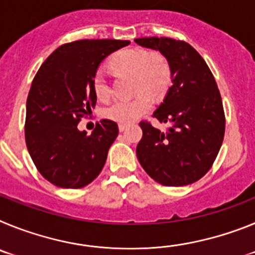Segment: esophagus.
I'll use <instances>...</instances> for the list:
<instances>
[{
  "label": "esophagus",
  "mask_w": 255,
  "mask_h": 255,
  "mask_svg": "<svg viewBox=\"0 0 255 255\" xmlns=\"http://www.w3.org/2000/svg\"><path fill=\"white\" fill-rule=\"evenodd\" d=\"M126 128H128V125H125V124H119V130L120 131H125Z\"/></svg>",
  "instance_id": "esophagus-1"
}]
</instances>
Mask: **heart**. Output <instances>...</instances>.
I'll return each mask as SVG.
<instances>
[{
	"label": "heart",
	"mask_w": 255,
	"mask_h": 255,
	"mask_svg": "<svg viewBox=\"0 0 255 255\" xmlns=\"http://www.w3.org/2000/svg\"><path fill=\"white\" fill-rule=\"evenodd\" d=\"M112 66L121 73L134 75V91L161 96L171 82V69L166 58L145 49H125L112 60ZM93 89L100 100H107L111 93L105 71L98 70L93 78ZM152 107L149 96L141 93L132 100H116L106 107L105 116L117 123L130 124L138 120Z\"/></svg>",
	"instance_id": "obj_1"
}]
</instances>
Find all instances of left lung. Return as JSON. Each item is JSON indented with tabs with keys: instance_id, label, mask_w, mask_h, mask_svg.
<instances>
[{
	"instance_id": "8db88e82",
	"label": "left lung",
	"mask_w": 255,
	"mask_h": 255,
	"mask_svg": "<svg viewBox=\"0 0 255 255\" xmlns=\"http://www.w3.org/2000/svg\"><path fill=\"white\" fill-rule=\"evenodd\" d=\"M135 43L161 52L171 69L172 85L153 112L167 131L140 123L136 147L141 167L154 181L184 186L203 177L218 154L225 135V114L216 80L203 57L182 40L138 38Z\"/></svg>"
}]
</instances>
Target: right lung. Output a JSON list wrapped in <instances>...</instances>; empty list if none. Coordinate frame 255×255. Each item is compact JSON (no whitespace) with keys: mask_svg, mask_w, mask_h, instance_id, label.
Listing matches in <instances>:
<instances>
[{"mask_svg":"<svg viewBox=\"0 0 255 255\" xmlns=\"http://www.w3.org/2000/svg\"><path fill=\"white\" fill-rule=\"evenodd\" d=\"M129 43L75 40L55 49L38 70L26 100L25 140L35 167L53 185L83 188L102 171L117 124L101 120L91 135L78 124L96 106L93 78L101 62Z\"/></svg>","mask_w":255,"mask_h":255,"instance_id":"obj_1","label":"right lung"}]
</instances>
